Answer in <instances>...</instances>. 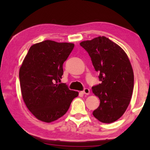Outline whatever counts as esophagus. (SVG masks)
<instances>
[{
    "label": "esophagus",
    "instance_id": "obj_1",
    "mask_svg": "<svg viewBox=\"0 0 150 150\" xmlns=\"http://www.w3.org/2000/svg\"><path fill=\"white\" fill-rule=\"evenodd\" d=\"M82 93L84 94V95H88V94L90 93V90L87 88H85V89L82 91Z\"/></svg>",
    "mask_w": 150,
    "mask_h": 150
}]
</instances>
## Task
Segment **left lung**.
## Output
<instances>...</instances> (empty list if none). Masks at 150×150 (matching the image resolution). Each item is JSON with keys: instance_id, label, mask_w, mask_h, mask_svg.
Masks as SVG:
<instances>
[{"instance_id": "1", "label": "left lung", "mask_w": 150, "mask_h": 150, "mask_svg": "<svg viewBox=\"0 0 150 150\" xmlns=\"http://www.w3.org/2000/svg\"><path fill=\"white\" fill-rule=\"evenodd\" d=\"M88 52L100 83L93 86L100 105L93 111L103 123L120 118L130 104L134 88V73L128 56L118 45L105 36L80 43Z\"/></svg>"}]
</instances>
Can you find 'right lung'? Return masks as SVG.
<instances>
[{
    "label": "right lung",
    "mask_w": 150,
    "mask_h": 150,
    "mask_svg": "<svg viewBox=\"0 0 150 150\" xmlns=\"http://www.w3.org/2000/svg\"><path fill=\"white\" fill-rule=\"evenodd\" d=\"M74 47L71 43L45 40L32 45L20 68L23 100L32 115L45 122L57 120L67 112L78 92L59 83L63 64Z\"/></svg>",
    "instance_id": "right-lung-1"
}]
</instances>
